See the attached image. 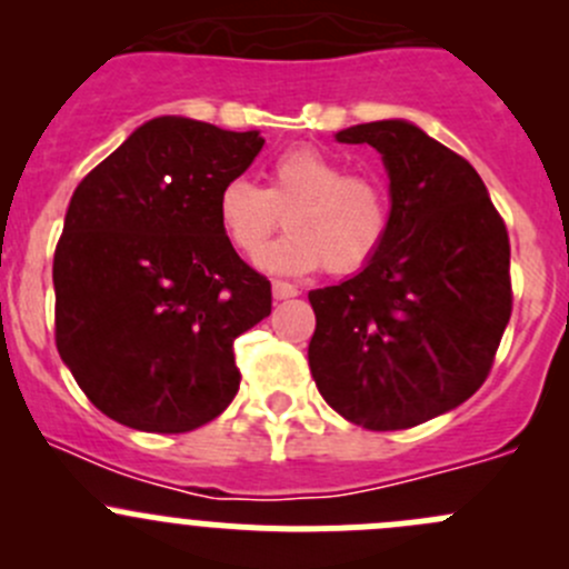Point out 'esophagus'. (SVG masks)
<instances>
[{
	"label": "esophagus",
	"instance_id": "1",
	"mask_svg": "<svg viewBox=\"0 0 569 569\" xmlns=\"http://www.w3.org/2000/svg\"><path fill=\"white\" fill-rule=\"evenodd\" d=\"M272 295H274V300H291V297H297V295H300V291H297V286L283 283V280H274V283H272Z\"/></svg>",
	"mask_w": 569,
	"mask_h": 569
}]
</instances>
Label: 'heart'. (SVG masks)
Returning a JSON list of instances; mask_svg holds the SVG:
<instances>
[{
	"instance_id": "b5f03b06",
	"label": "heart",
	"mask_w": 569,
	"mask_h": 569,
	"mask_svg": "<svg viewBox=\"0 0 569 569\" xmlns=\"http://www.w3.org/2000/svg\"><path fill=\"white\" fill-rule=\"evenodd\" d=\"M280 213L290 233L258 256L269 272L325 267L330 274H355L375 261L391 231V198L382 181L347 173L343 162L308 146L272 159L263 189L233 178L217 194L220 231L242 256H256Z\"/></svg>"
}]
</instances>
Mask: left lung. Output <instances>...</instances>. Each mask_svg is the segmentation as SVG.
Segmentation results:
<instances>
[{"label":"left lung","mask_w":569,"mask_h":569,"mask_svg":"<svg viewBox=\"0 0 569 569\" xmlns=\"http://www.w3.org/2000/svg\"><path fill=\"white\" fill-rule=\"evenodd\" d=\"M391 178V231L369 267L308 295V363L327 405L371 432L455 410L487 380L512 317L509 233L468 159L407 120L360 123Z\"/></svg>","instance_id":"left-lung-1"}]
</instances>
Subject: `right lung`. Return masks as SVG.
<instances>
[{
  "instance_id": "add662e5",
  "label": "right lung",
  "mask_w": 569,
  "mask_h": 569,
  "mask_svg": "<svg viewBox=\"0 0 569 569\" xmlns=\"http://www.w3.org/2000/svg\"><path fill=\"white\" fill-rule=\"evenodd\" d=\"M263 148L258 131L153 118L79 181L54 250V341L104 416L192 432L239 391L233 341L272 286L217 222V194Z\"/></svg>"
}]
</instances>
